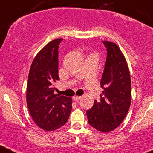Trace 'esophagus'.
<instances>
[{
    "label": "esophagus",
    "instance_id": "34e87169",
    "mask_svg": "<svg viewBox=\"0 0 153 153\" xmlns=\"http://www.w3.org/2000/svg\"><path fill=\"white\" fill-rule=\"evenodd\" d=\"M81 98H82L81 96H75V97H73V100H75V101H78Z\"/></svg>",
    "mask_w": 153,
    "mask_h": 153
}]
</instances>
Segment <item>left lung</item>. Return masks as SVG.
Listing matches in <instances>:
<instances>
[{"label": "left lung", "instance_id": "8db88e82", "mask_svg": "<svg viewBox=\"0 0 153 153\" xmlns=\"http://www.w3.org/2000/svg\"><path fill=\"white\" fill-rule=\"evenodd\" d=\"M107 59L100 86L104 89L100 100H94L86 111L89 124L98 131L108 133L123 120L131 103V79L127 62L116 43L103 41Z\"/></svg>", "mask_w": 153, "mask_h": 153}]
</instances>
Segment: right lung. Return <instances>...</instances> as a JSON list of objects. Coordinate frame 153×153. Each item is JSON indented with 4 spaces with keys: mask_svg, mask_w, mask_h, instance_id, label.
Instances as JSON below:
<instances>
[{
    "mask_svg": "<svg viewBox=\"0 0 153 153\" xmlns=\"http://www.w3.org/2000/svg\"><path fill=\"white\" fill-rule=\"evenodd\" d=\"M56 39L44 46L34 58L28 76L27 103L37 126L46 131L56 130L68 120L71 98L55 94L53 84L59 80V45Z\"/></svg>",
    "mask_w": 153,
    "mask_h": 153,
    "instance_id": "right-lung-1",
    "label": "right lung"
}]
</instances>
